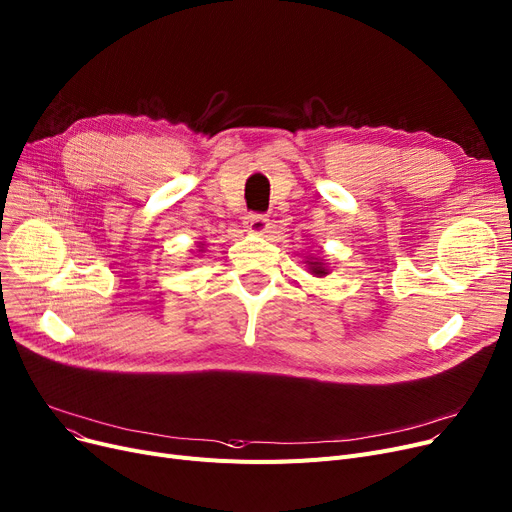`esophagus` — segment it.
Segmentation results:
<instances>
[{"label": "esophagus", "instance_id": "esophagus-1", "mask_svg": "<svg viewBox=\"0 0 512 512\" xmlns=\"http://www.w3.org/2000/svg\"><path fill=\"white\" fill-rule=\"evenodd\" d=\"M245 228H247V232L261 236V234H265V232H267V228H270V220H267L265 215L251 213L249 218L245 220Z\"/></svg>", "mask_w": 512, "mask_h": 512}]
</instances>
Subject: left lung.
Segmentation results:
<instances>
[{"label":"left lung","mask_w":512,"mask_h":512,"mask_svg":"<svg viewBox=\"0 0 512 512\" xmlns=\"http://www.w3.org/2000/svg\"><path fill=\"white\" fill-rule=\"evenodd\" d=\"M305 265H307L309 274L315 276V278H326V276L330 274L328 261H326V259H319V257H315V255H307V257H305Z\"/></svg>","instance_id":"8db88e82"}]
</instances>
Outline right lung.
<instances>
[{
  "label": "right lung",
  "instance_id": "add662e5",
  "mask_svg": "<svg viewBox=\"0 0 512 512\" xmlns=\"http://www.w3.org/2000/svg\"><path fill=\"white\" fill-rule=\"evenodd\" d=\"M197 255H201V253H205V245H203V242H199V245H197V251H195Z\"/></svg>",
  "mask_w": 512,
  "mask_h": 512
}]
</instances>
